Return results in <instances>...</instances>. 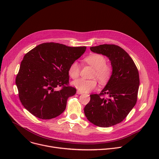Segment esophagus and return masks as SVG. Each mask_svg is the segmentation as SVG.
<instances>
[{
    "instance_id": "1",
    "label": "esophagus",
    "mask_w": 159,
    "mask_h": 159,
    "mask_svg": "<svg viewBox=\"0 0 159 159\" xmlns=\"http://www.w3.org/2000/svg\"><path fill=\"white\" fill-rule=\"evenodd\" d=\"M77 94H82V93H81V92L79 91V90H77Z\"/></svg>"
}]
</instances>
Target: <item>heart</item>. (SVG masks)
Here are the masks:
<instances>
[{
  "instance_id": "1",
  "label": "heart",
  "mask_w": 159,
  "mask_h": 159,
  "mask_svg": "<svg viewBox=\"0 0 159 159\" xmlns=\"http://www.w3.org/2000/svg\"><path fill=\"white\" fill-rule=\"evenodd\" d=\"M84 61L95 70L93 77H96L100 83L105 84L108 81L112 73V69L109 65L106 64V60L104 56L93 53L87 56ZM68 72L72 79H77L80 74V65L78 62H73L70 65ZM72 84L81 93L90 92L97 87V82L95 80H85L84 79L75 80L72 82Z\"/></svg>"
}]
</instances>
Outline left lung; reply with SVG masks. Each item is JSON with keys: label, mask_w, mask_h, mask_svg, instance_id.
<instances>
[{"label": "left lung", "mask_w": 159, "mask_h": 159, "mask_svg": "<svg viewBox=\"0 0 159 159\" xmlns=\"http://www.w3.org/2000/svg\"><path fill=\"white\" fill-rule=\"evenodd\" d=\"M90 50L109 58L112 73L101 94L90 96L84 113L90 123L109 127L121 123L136 104L140 85L139 71L129 55L116 45L101 44ZM102 95L108 97L102 98Z\"/></svg>", "instance_id": "obj_1"}]
</instances>
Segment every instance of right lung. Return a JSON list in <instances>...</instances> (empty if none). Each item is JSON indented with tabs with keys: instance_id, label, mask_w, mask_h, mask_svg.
Wrapping results in <instances>:
<instances>
[{
	"instance_id": "right-lung-1",
	"label": "right lung",
	"mask_w": 159,
	"mask_h": 159,
	"mask_svg": "<svg viewBox=\"0 0 159 159\" xmlns=\"http://www.w3.org/2000/svg\"><path fill=\"white\" fill-rule=\"evenodd\" d=\"M85 50L86 47L44 43L25 55L16 84L22 104L33 115L50 120L65 111L68 98L76 93L74 87L65 85L69 84V66Z\"/></svg>"
}]
</instances>
